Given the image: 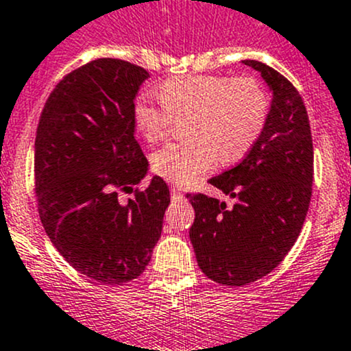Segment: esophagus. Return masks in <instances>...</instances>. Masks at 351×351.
Instances as JSON below:
<instances>
[{"label":"esophagus","instance_id":"1","mask_svg":"<svg viewBox=\"0 0 351 351\" xmlns=\"http://www.w3.org/2000/svg\"><path fill=\"white\" fill-rule=\"evenodd\" d=\"M171 194H172V201H182V199H184V194L179 189H177V187H172Z\"/></svg>","mask_w":351,"mask_h":351}]
</instances>
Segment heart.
I'll use <instances>...</instances> for the list:
<instances>
[{"instance_id":"obj_1","label":"heart","mask_w":351,"mask_h":351,"mask_svg":"<svg viewBox=\"0 0 351 351\" xmlns=\"http://www.w3.org/2000/svg\"><path fill=\"white\" fill-rule=\"evenodd\" d=\"M160 95L145 92L135 100L134 120L149 142L171 132L174 117H187L191 138L174 142L152 156L157 176L176 186H189L216 165L247 156L265 130L269 97L254 78L191 75L174 78Z\"/></svg>"}]
</instances>
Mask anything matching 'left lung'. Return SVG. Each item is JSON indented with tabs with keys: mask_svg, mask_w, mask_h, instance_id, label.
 <instances>
[{
	"mask_svg": "<svg viewBox=\"0 0 351 351\" xmlns=\"http://www.w3.org/2000/svg\"><path fill=\"white\" fill-rule=\"evenodd\" d=\"M273 93L261 137L236 167L209 180L236 199L187 195L195 210L189 237L197 265L213 281L244 286L266 276L300 236L311 199L313 142L301 95L281 73L256 60Z\"/></svg>",
	"mask_w": 351,
	"mask_h": 351,
	"instance_id": "1",
	"label": "left lung"
}]
</instances>
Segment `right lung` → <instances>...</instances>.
I'll use <instances>...</instances> for the list:
<instances>
[{"mask_svg": "<svg viewBox=\"0 0 351 351\" xmlns=\"http://www.w3.org/2000/svg\"><path fill=\"white\" fill-rule=\"evenodd\" d=\"M147 78L123 60H93L55 86L36 129L41 224L69 265L104 285L144 273L171 202L159 176L134 199H119L149 171L134 137V101Z\"/></svg>", "mask_w": 351, "mask_h": 351, "instance_id": "1", "label": "right lung"}]
</instances>
